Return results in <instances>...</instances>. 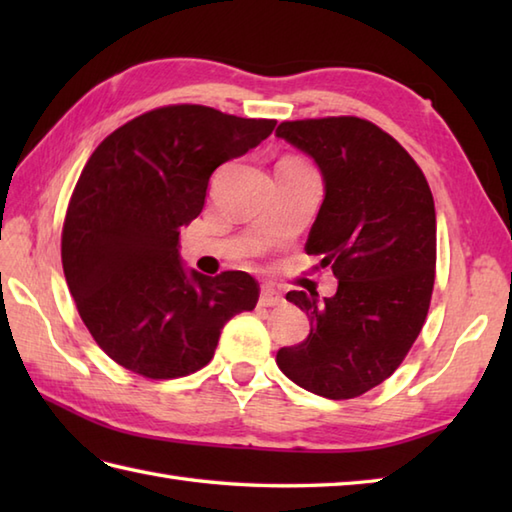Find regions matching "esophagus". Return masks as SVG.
Wrapping results in <instances>:
<instances>
[{
  "label": "esophagus",
  "instance_id": "34e87169",
  "mask_svg": "<svg viewBox=\"0 0 512 512\" xmlns=\"http://www.w3.org/2000/svg\"><path fill=\"white\" fill-rule=\"evenodd\" d=\"M284 303V297H281V292L275 290L273 286H264L262 288V295H259V306L262 308H275Z\"/></svg>",
  "mask_w": 512,
  "mask_h": 512
}]
</instances>
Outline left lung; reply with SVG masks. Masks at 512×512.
<instances>
[{
    "instance_id": "obj_1",
    "label": "left lung",
    "mask_w": 512,
    "mask_h": 512,
    "mask_svg": "<svg viewBox=\"0 0 512 512\" xmlns=\"http://www.w3.org/2000/svg\"><path fill=\"white\" fill-rule=\"evenodd\" d=\"M277 136L308 154L323 204L306 253L339 279L334 297L292 290L310 334L281 347L277 365L312 394L347 400L396 372L427 319L436 279V206L405 149L356 116L286 121Z\"/></svg>"
}]
</instances>
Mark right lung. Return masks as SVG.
<instances>
[{"label":"right lung","instance_id":"1","mask_svg":"<svg viewBox=\"0 0 512 512\" xmlns=\"http://www.w3.org/2000/svg\"><path fill=\"white\" fill-rule=\"evenodd\" d=\"M275 125L204 105L158 107L118 127L83 167L63 222V275L85 328L129 372H198L226 321L255 308L248 273L184 268L180 228L200 215L211 173Z\"/></svg>","mask_w":512,"mask_h":512}]
</instances>
